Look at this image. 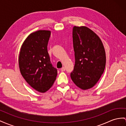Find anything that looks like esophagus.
Returning a JSON list of instances; mask_svg holds the SVG:
<instances>
[{"mask_svg":"<svg viewBox=\"0 0 126 126\" xmlns=\"http://www.w3.org/2000/svg\"><path fill=\"white\" fill-rule=\"evenodd\" d=\"M60 70L61 71H65V67H62V68H61V69H60Z\"/></svg>","mask_w":126,"mask_h":126,"instance_id":"esophagus-1","label":"esophagus"}]
</instances>
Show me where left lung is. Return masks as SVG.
<instances>
[{"label": "left lung", "instance_id": "left-lung-1", "mask_svg": "<svg viewBox=\"0 0 126 126\" xmlns=\"http://www.w3.org/2000/svg\"><path fill=\"white\" fill-rule=\"evenodd\" d=\"M75 65L71 78L83 90L92 88L104 72L106 55L99 37L86 27H76L72 31Z\"/></svg>", "mask_w": 126, "mask_h": 126}]
</instances>
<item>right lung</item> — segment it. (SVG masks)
I'll list each match as a JSON object with an SVG mask.
<instances>
[{
    "instance_id": "obj_1",
    "label": "right lung",
    "mask_w": 126,
    "mask_h": 126,
    "mask_svg": "<svg viewBox=\"0 0 126 126\" xmlns=\"http://www.w3.org/2000/svg\"><path fill=\"white\" fill-rule=\"evenodd\" d=\"M50 33L48 30H38L31 33L22 44L18 57L22 76L29 85L40 93L51 88L57 75L47 51Z\"/></svg>"
}]
</instances>
